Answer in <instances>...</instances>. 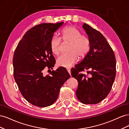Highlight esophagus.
Segmentation results:
<instances>
[{
	"label": "esophagus",
	"mask_w": 129,
	"mask_h": 129,
	"mask_svg": "<svg viewBox=\"0 0 129 129\" xmlns=\"http://www.w3.org/2000/svg\"><path fill=\"white\" fill-rule=\"evenodd\" d=\"M67 71H68V73L70 74V75H71V68H67Z\"/></svg>",
	"instance_id": "34e87169"
}]
</instances>
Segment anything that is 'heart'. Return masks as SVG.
I'll use <instances>...</instances> for the list:
<instances>
[{
  "label": "heart",
  "mask_w": 129,
  "mask_h": 129,
  "mask_svg": "<svg viewBox=\"0 0 129 129\" xmlns=\"http://www.w3.org/2000/svg\"><path fill=\"white\" fill-rule=\"evenodd\" d=\"M61 39L63 42H69L67 53L62 54L57 60V64L66 68L71 67L77 61L79 57L83 58L89 53L91 47L90 39L82 35L81 32L75 26L66 27L61 32ZM61 38L56 36L52 38L50 47L52 53L56 55L61 52Z\"/></svg>",
  "instance_id": "1"
}]
</instances>
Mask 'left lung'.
I'll use <instances>...</instances> for the list:
<instances>
[{
  "label": "left lung",
  "mask_w": 129,
  "mask_h": 129,
  "mask_svg": "<svg viewBox=\"0 0 129 129\" xmlns=\"http://www.w3.org/2000/svg\"><path fill=\"white\" fill-rule=\"evenodd\" d=\"M83 28L91 42L88 55L71 69L78 81L77 98L85 104L101 102L110 92L116 76V58L106 39L99 31L84 24ZM85 70L87 73H83Z\"/></svg>",
  "instance_id": "1"
}]
</instances>
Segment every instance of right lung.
Masks as SVG:
<instances>
[{
	"label": "right lung",
	"mask_w": 129,
	"mask_h": 129,
	"mask_svg": "<svg viewBox=\"0 0 129 129\" xmlns=\"http://www.w3.org/2000/svg\"><path fill=\"white\" fill-rule=\"evenodd\" d=\"M63 22L43 23L29 29L18 44L13 55V75L23 97L35 106L46 107L57 100L62 85L70 77L60 67L46 76L42 71L55 63L50 41Z\"/></svg>",
	"instance_id": "add662e5"
}]
</instances>
